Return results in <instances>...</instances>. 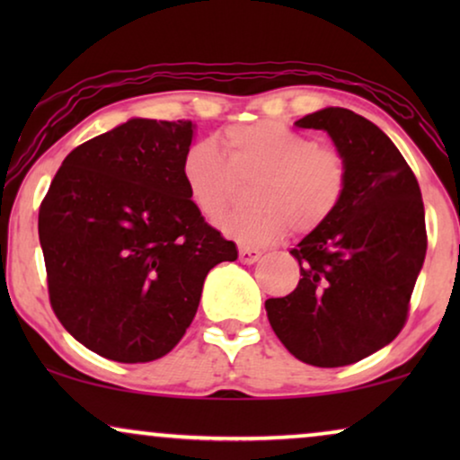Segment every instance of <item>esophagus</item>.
I'll return each mask as SVG.
<instances>
[{
	"mask_svg": "<svg viewBox=\"0 0 460 460\" xmlns=\"http://www.w3.org/2000/svg\"><path fill=\"white\" fill-rule=\"evenodd\" d=\"M261 257V251L260 249H251V247H241L238 249V260H241L243 263H247V266H251V263H255L257 260Z\"/></svg>",
	"mask_w": 460,
	"mask_h": 460,
	"instance_id": "obj_1",
	"label": "esophagus"
}]
</instances>
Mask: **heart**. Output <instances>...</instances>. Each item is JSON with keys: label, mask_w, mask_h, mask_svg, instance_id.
I'll return each instance as SVG.
<instances>
[{"label": "heart", "mask_w": 460, "mask_h": 460, "mask_svg": "<svg viewBox=\"0 0 460 460\" xmlns=\"http://www.w3.org/2000/svg\"><path fill=\"white\" fill-rule=\"evenodd\" d=\"M222 148L224 155L213 142L192 144L181 161V178L192 203L211 219L234 202L241 183L256 180L250 193L254 209L217 219L219 230L238 243H274L288 224L295 232H310L341 203L348 186L343 156L287 125H234L222 134Z\"/></svg>", "instance_id": "1"}]
</instances>
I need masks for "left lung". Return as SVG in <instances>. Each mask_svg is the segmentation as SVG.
Segmentation results:
<instances>
[{
    "label": "left lung",
    "mask_w": 460,
    "mask_h": 460,
    "mask_svg": "<svg viewBox=\"0 0 460 460\" xmlns=\"http://www.w3.org/2000/svg\"><path fill=\"white\" fill-rule=\"evenodd\" d=\"M323 129L348 165L335 213L291 255L301 279L266 301L282 345L312 367H348L392 343L406 323L427 234L419 181L395 144L354 111L329 106L295 121Z\"/></svg>",
    "instance_id": "8db88e82"
}]
</instances>
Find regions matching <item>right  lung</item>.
<instances>
[{"label":"right lung","instance_id":"obj_1","mask_svg":"<svg viewBox=\"0 0 460 460\" xmlns=\"http://www.w3.org/2000/svg\"><path fill=\"white\" fill-rule=\"evenodd\" d=\"M194 129L134 117L92 137L62 161L40 207L54 314L109 360L169 354L199 310L209 270L238 257L181 178Z\"/></svg>","mask_w":460,"mask_h":460}]
</instances>
